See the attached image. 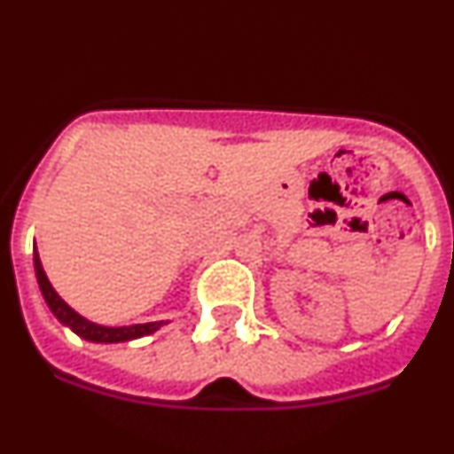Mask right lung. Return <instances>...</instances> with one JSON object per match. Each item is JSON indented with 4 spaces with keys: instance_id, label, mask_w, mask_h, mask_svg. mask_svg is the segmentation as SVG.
<instances>
[{
    "instance_id": "right-lung-1",
    "label": "right lung",
    "mask_w": 454,
    "mask_h": 454,
    "mask_svg": "<svg viewBox=\"0 0 454 454\" xmlns=\"http://www.w3.org/2000/svg\"><path fill=\"white\" fill-rule=\"evenodd\" d=\"M33 264H35V275H37V285H40L42 295H44L46 304L49 309L53 311V316L60 320L65 327H69L71 332L78 333L80 338L84 340H91V342H127V340H134V338H143V336H150L154 333L156 329L163 327V320L160 323H145V325H129V327H103V325H96L87 317L80 316L78 311L69 307L65 300L58 295V291L51 286L49 278H46L44 269H42V262L40 255H37V248H35V255H33Z\"/></svg>"
}]
</instances>
